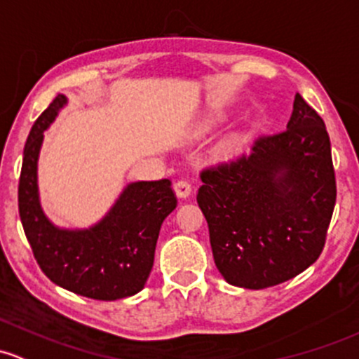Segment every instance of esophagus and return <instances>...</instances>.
<instances>
[{
  "mask_svg": "<svg viewBox=\"0 0 359 359\" xmlns=\"http://www.w3.org/2000/svg\"><path fill=\"white\" fill-rule=\"evenodd\" d=\"M173 189H175V194L179 198H187L191 194L192 186L189 182V179H179L175 184H173Z\"/></svg>",
  "mask_w": 359,
  "mask_h": 359,
  "instance_id": "esophagus-1",
  "label": "esophagus"
}]
</instances>
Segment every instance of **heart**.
<instances>
[{"mask_svg": "<svg viewBox=\"0 0 359 359\" xmlns=\"http://www.w3.org/2000/svg\"><path fill=\"white\" fill-rule=\"evenodd\" d=\"M233 146H236V144H233V142H232V141L225 142V144H224V146H222V151H224V153H230V151H232V149H233Z\"/></svg>", "mask_w": 359, "mask_h": 359, "instance_id": "b5f03b06", "label": "heart"}]
</instances>
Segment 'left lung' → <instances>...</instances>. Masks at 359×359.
Returning <instances> with one entry per match:
<instances>
[{"label":"left lung","mask_w":359,"mask_h":359,"mask_svg":"<svg viewBox=\"0 0 359 359\" xmlns=\"http://www.w3.org/2000/svg\"><path fill=\"white\" fill-rule=\"evenodd\" d=\"M198 205L215 265L229 284L266 289L318 259L335 206L325 123L299 93L287 129L262 135L251 153L205 168Z\"/></svg>","instance_id":"obj_1"}]
</instances>
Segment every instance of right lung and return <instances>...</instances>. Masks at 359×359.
Instances as JSON below:
<instances>
[{"label": "right lung", "instance_id": "1", "mask_svg": "<svg viewBox=\"0 0 359 359\" xmlns=\"http://www.w3.org/2000/svg\"><path fill=\"white\" fill-rule=\"evenodd\" d=\"M67 103L63 94L34 122L24 148L18 213L37 265L51 282L79 296L115 301L137 294L153 269L154 248L177 198L168 179L132 182L107 217L84 230L53 225L37 192V158L44 130Z\"/></svg>", "mask_w": 359, "mask_h": 359}]
</instances>
